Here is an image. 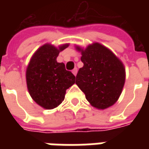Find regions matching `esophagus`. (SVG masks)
Returning a JSON list of instances; mask_svg holds the SVG:
<instances>
[{"instance_id":"esophagus-1","label":"esophagus","mask_w":149,"mask_h":149,"mask_svg":"<svg viewBox=\"0 0 149 149\" xmlns=\"http://www.w3.org/2000/svg\"><path fill=\"white\" fill-rule=\"evenodd\" d=\"M72 73H73V75H74V76H76V75H77V68H75L74 69L72 70Z\"/></svg>"}]
</instances>
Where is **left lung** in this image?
<instances>
[{
  "instance_id": "left-lung-1",
  "label": "left lung",
  "mask_w": 149,
  "mask_h": 149,
  "mask_svg": "<svg viewBox=\"0 0 149 149\" xmlns=\"http://www.w3.org/2000/svg\"><path fill=\"white\" fill-rule=\"evenodd\" d=\"M81 53L84 66L79 69L76 84L85 94L91 105L106 109L118 100L125 82L123 62L113 52L98 42L86 48L76 45Z\"/></svg>"
}]
</instances>
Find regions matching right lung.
<instances>
[{
  "mask_svg": "<svg viewBox=\"0 0 149 149\" xmlns=\"http://www.w3.org/2000/svg\"><path fill=\"white\" fill-rule=\"evenodd\" d=\"M69 44L56 47L46 43L40 46L28 64L25 77L32 99L45 109H52L64 100L66 90L75 84L76 77L65 69L56 57Z\"/></svg>",
  "mask_w": 149,
  "mask_h": 149,
  "instance_id": "1",
  "label": "right lung"
}]
</instances>
